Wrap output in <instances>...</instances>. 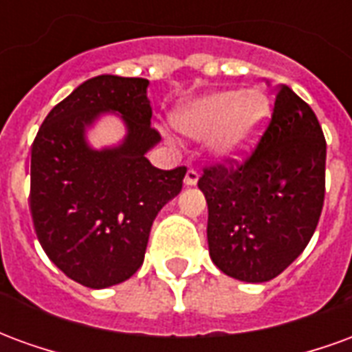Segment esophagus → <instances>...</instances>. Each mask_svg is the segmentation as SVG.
Listing matches in <instances>:
<instances>
[{"mask_svg":"<svg viewBox=\"0 0 352 352\" xmlns=\"http://www.w3.org/2000/svg\"><path fill=\"white\" fill-rule=\"evenodd\" d=\"M198 179H199L198 169L188 168V171H186V175H184V184H186V186H194V184L198 183Z\"/></svg>","mask_w":352,"mask_h":352,"instance_id":"34e87169","label":"esophagus"}]
</instances>
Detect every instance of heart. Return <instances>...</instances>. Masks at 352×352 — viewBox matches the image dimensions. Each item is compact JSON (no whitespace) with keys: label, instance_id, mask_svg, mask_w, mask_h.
I'll return each instance as SVG.
<instances>
[{"label":"heart","instance_id":"1","mask_svg":"<svg viewBox=\"0 0 352 352\" xmlns=\"http://www.w3.org/2000/svg\"><path fill=\"white\" fill-rule=\"evenodd\" d=\"M270 116L267 101L258 92L209 94L183 107L173 118L179 130L186 135L201 138L214 135V151L228 158H241L256 145Z\"/></svg>","mask_w":352,"mask_h":352}]
</instances>
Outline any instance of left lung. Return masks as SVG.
<instances>
[{
  "instance_id": "1",
  "label": "left lung",
  "mask_w": 352,
  "mask_h": 352,
  "mask_svg": "<svg viewBox=\"0 0 352 352\" xmlns=\"http://www.w3.org/2000/svg\"><path fill=\"white\" fill-rule=\"evenodd\" d=\"M273 90L258 145L241 162L226 156L206 166L198 181L211 260L247 283L285 272L307 247L324 206L326 139L317 115L287 85Z\"/></svg>"
}]
</instances>
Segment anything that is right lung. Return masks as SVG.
Returning <instances> with one entry per match:
<instances>
[{
  "instance_id": "right-lung-1",
  "label": "right lung",
  "mask_w": 352,
  "mask_h": 352,
  "mask_svg": "<svg viewBox=\"0 0 352 352\" xmlns=\"http://www.w3.org/2000/svg\"><path fill=\"white\" fill-rule=\"evenodd\" d=\"M146 87V79L116 75L82 82L47 115L32 145L35 234L58 270L82 287L130 279L156 214L183 188L184 166L158 169L145 158L160 141ZM101 110L124 116L129 138L118 149L92 151L84 143V126Z\"/></svg>"
}]
</instances>
